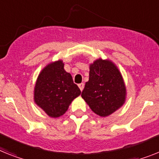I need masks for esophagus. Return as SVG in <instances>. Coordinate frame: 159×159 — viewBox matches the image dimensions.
I'll list each match as a JSON object with an SVG mask.
<instances>
[{"label": "esophagus", "instance_id": "34e87169", "mask_svg": "<svg viewBox=\"0 0 159 159\" xmlns=\"http://www.w3.org/2000/svg\"><path fill=\"white\" fill-rule=\"evenodd\" d=\"M78 86H79L81 91H82V90H83V89H84V86H85V84H84V83H80L79 85H78Z\"/></svg>", "mask_w": 159, "mask_h": 159}]
</instances>
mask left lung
I'll list each match as a JSON object with an SVG mask.
<instances>
[{"mask_svg":"<svg viewBox=\"0 0 159 159\" xmlns=\"http://www.w3.org/2000/svg\"><path fill=\"white\" fill-rule=\"evenodd\" d=\"M89 77L82 97L95 114L107 116L125 103V82L120 72L111 61L96 60L90 65Z\"/></svg>","mask_w":159,"mask_h":159,"instance_id":"1","label":"left lung"}]
</instances>
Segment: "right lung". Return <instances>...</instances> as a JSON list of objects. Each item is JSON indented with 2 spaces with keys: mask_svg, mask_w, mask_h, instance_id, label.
Listing matches in <instances>:
<instances>
[{
  "mask_svg": "<svg viewBox=\"0 0 159 159\" xmlns=\"http://www.w3.org/2000/svg\"><path fill=\"white\" fill-rule=\"evenodd\" d=\"M34 91L35 103L53 118L65 114L72 101L81 94L71 74L64 69L62 61H55L43 69Z\"/></svg>",
  "mask_w": 159,
  "mask_h": 159,
  "instance_id": "1",
  "label": "right lung"
}]
</instances>
